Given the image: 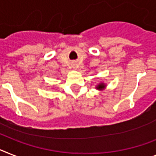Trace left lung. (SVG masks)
I'll list each match as a JSON object with an SVG mask.
<instances>
[{"mask_svg": "<svg viewBox=\"0 0 156 156\" xmlns=\"http://www.w3.org/2000/svg\"><path fill=\"white\" fill-rule=\"evenodd\" d=\"M105 87H106V85H105V84H104V83H99L98 85L96 86V89L103 90Z\"/></svg>", "mask_w": 156, "mask_h": 156, "instance_id": "1", "label": "left lung"}]
</instances>
